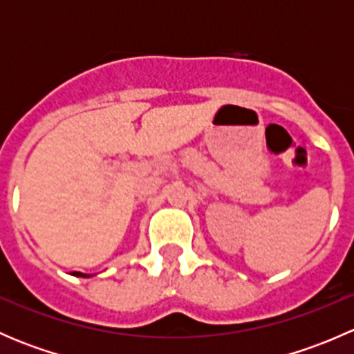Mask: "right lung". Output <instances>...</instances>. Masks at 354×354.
<instances>
[{
  "label": "right lung",
  "instance_id": "right-lung-1",
  "mask_svg": "<svg viewBox=\"0 0 354 354\" xmlns=\"http://www.w3.org/2000/svg\"><path fill=\"white\" fill-rule=\"evenodd\" d=\"M73 276H78V277H88L87 274H82V272H73Z\"/></svg>",
  "mask_w": 354,
  "mask_h": 354
}]
</instances>
